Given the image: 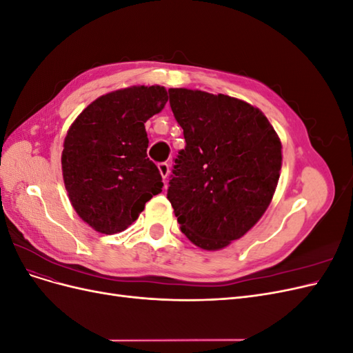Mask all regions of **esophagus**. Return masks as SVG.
I'll use <instances>...</instances> for the list:
<instances>
[{"instance_id":"esophagus-1","label":"esophagus","mask_w":353,"mask_h":353,"mask_svg":"<svg viewBox=\"0 0 353 353\" xmlns=\"http://www.w3.org/2000/svg\"><path fill=\"white\" fill-rule=\"evenodd\" d=\"M157 168H159V172H160V175H162V178L166 179L169 175V165L166 162H162L157 165Z\"/></svg>"}]
</instances>
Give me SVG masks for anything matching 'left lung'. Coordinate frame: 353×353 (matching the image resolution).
I'll use <instances>...</instances> for the list:
<instances>
[{"instance_id":"8db88e82","label":"left lung","mask_w":353,"mask_h":353,"mask_svg":"<svg viewBox=\"0 0 353 353\" xmlns=\"http://www.w3.org/2000/svg\"><path fill=\"white\" fill-rule=\"evenodd\" d=\"M169 103L185 148L175 159L168 199L191 243L223 249L268 209L281 141L259 109L230 95L170 88Z\"/></svg>"}]
</instances>
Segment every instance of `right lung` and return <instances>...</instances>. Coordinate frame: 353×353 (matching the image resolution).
I'll return each instance as SVG.
<instances>
[{"mask_svg": "<svg viewBox=\"0 0 353 353\" xmlns=\"http://www.w3.org/2000/svg\"><path fill=\"white\" fill-rule=\"evenodd\" d=\"M166 101L168 91L159 85L117 90L92 101L70 125L63 179L73 209L95 231L126 230L162 191V176L147 157L144 123Z\"/></svg>", "mask_w": 353, "mask_h": 353, "instance_id": "add662e5", "label": "right lung"}]
</instances>
